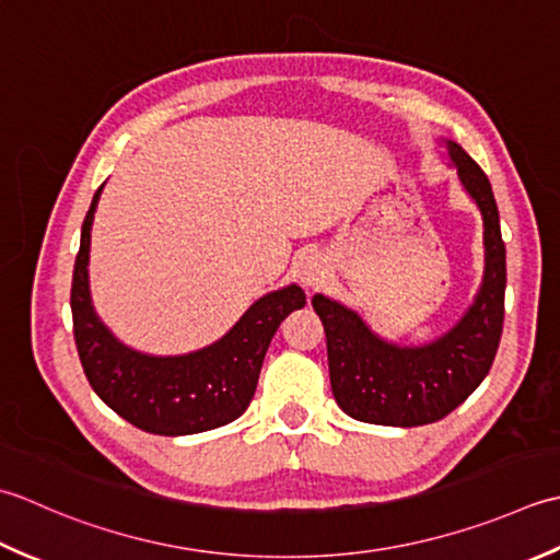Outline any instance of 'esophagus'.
<instances>
[{"label": "esophagus", "mask_w": 560, "mask_h": 560, "mask_svg": "<svg viewBox=\"0 0 560 560\" xmlns=\"http://www.w3.org/2000/svg\"><path fill=\"white\" fill-rule=\"evenodd\" d=\"M300 278H302L304 284H310V288H314V284L322 282L326 278L324 260L318 256H306L302 260V266H300Z\"/></svg>", "instance_id": "34e87169"}]
</instances>
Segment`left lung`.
<instances>
[{"label":"left lung","instance_id":"obj_1","mask_svg":"<svg viewBox=\"0 0 560 560\" xmlns=\"http://www.w3.org/2000/svg\"><path fill=\"white\" fill-rule=\"evenodd\" d=\"M459 178L483 214L486 276L476 304L447 336L423 348H396L362 318L316 294L312 304L326 330L330 389L350 418L374 425L438 423L486 380L503 336L505 244L490 180L459 144L450 142Z\"/></svg>","mask_w":560,"mask_h":560}]
</instances>
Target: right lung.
Masks as SVG:
<instances>
[{"label":"right lung","instance_id":"1","mask_svg":"<svg viewBox=\"0 0 560 560\" xmlns=\"http://www.w3.org/2000/svg\"><path fill=\"white\" fill-rule=\"evenodd\" d=\"M101 188L82 224L70 296L74 343L91 389L120 418L154 435H192L232 423L256 394L260 364L280 322L306 304L302 288L290 284L260 296L210 348L184 358L140 355L120 346L91 310L86 266Z\"/></svg>","mask_w":560,"mask_h":560}]
</instances>
